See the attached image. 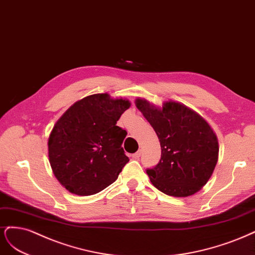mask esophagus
Segmentation results:
<instances>
[{"instance_id":"34e87169","label":"esophagus","mask_w":255,"mask_h":255,"mask_svg":"<svg viewBox=\"0 0 255 255\" xmlns=\"http://www.w3.org/2000/svg\"><path fill=\"white\" fill-rule=\"evenodd\" d=\"M139 157H141V150H137L135 153L132 154V158L133 159H138Z\"/></svg>"}]
</instances>
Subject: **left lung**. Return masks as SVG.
Instances as JSON below:
<instances>
[{"label": "left lung", "mask_w": 255, "mask_h": 255, "mask_svg": "<svg viewBox=\"0 0 255 255\" xmlns=\"http://www.w3.org/2000/svg\"><path fill=\"white\" fill-rule=\"evenodd\" d=\"M136 108L157 133L161 159L146 170L151 183L162 193L187 197L207 184L218 160V141L202 117L183 104L165 102L162 108L142 98Z\"/></svg>", "instance_id": "8db88e82"}]
</instances>
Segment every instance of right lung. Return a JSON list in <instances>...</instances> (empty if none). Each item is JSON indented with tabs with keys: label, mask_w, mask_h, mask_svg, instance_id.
Masks as SVG:
<instances>
[{
	"label": "right lung",
	"mask_w": 255,
	"mask_h": 255,
	"mask_svg": "<svg viewBox=\"0 0 255 255\" xmlns=\"http://www.w3.org/2000/svg\"><path fill=\"white\" fill-rule=\"evenodd\" d=\"M129 107L127 100L93 94L57 121L48 137V158L55 177L70 193L94 195L118 179L129 158L122 147L127 132L117 122Z\"/></svg>",
	"instance_id": "right-lung-1"
}]
</instances>
